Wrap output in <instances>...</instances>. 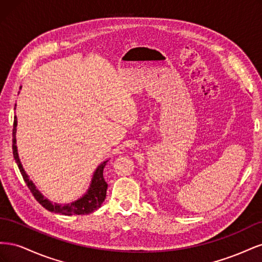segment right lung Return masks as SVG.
Listing matches in <instances>:
<instances>
[{
	"label": "right lung",
	"mask_w": 262,
	"mask_h": 262,
	"mask_svg": "<svg viewBox=\"0 0 262 262\" xmlns=\"http://www.w3.org/2000/svg\"><path fill=\"white\" fill-rule=\"evenodd\" d=\"M16 106V105H15ZM16 125H17V118L15 116L14 118V125H13V155L15 161H16V164L19 168V171L21 173V176L25 180L27 187L29 188L30 192L33 193L35 196V199L40 203L45 209H47L50 212L54 213H60L63 214V215H81V214H90L94 212L95 210H97L100 208L101 203L105 201L106 199V192H107V182L104 179V168L106 166V163L108 161L102 162L96 169V171L94 172V176L91 182V186L87 190V192L77 199L74 202H71L68 204H58V203H52L48 199L40 193L38 189H36V186L34 185V182L29 180L28 175L24 170L23 166L20 164L18 153H17V146H16Z\"/></svg>",
	"instance_id": "1"
}]
</instances>
